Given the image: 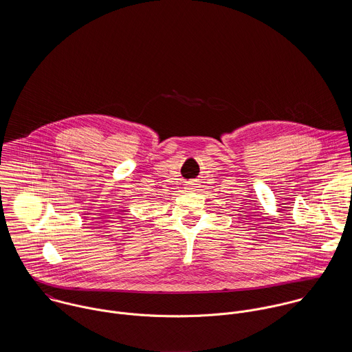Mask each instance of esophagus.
<instances>
[{
  "instance_id": "obj_1",
  "label": "esophagus",
  "mask_w": 352,
  "mask_h": 352,
  "mask_svg": "<svg viewBox=\"0 0 352 352\" xmlns=\"http://www.w3.org/2000/svg\"><path fill=\"white\" fill-rule=\"evenodd\" d=\"M187 188H188V190H195V188H197V184L192 183V182H188V183H187Z\"/></svg>"
}]
</instances>
